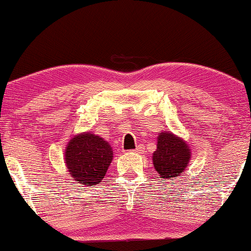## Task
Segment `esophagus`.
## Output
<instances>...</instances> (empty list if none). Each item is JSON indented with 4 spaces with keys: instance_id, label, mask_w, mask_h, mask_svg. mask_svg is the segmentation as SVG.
Segmentation results:
<instances>
[{
    "instance_id": "obj_1",
    "label": "esophagus",
    "mask_w": 251,
    "mask_h": 251,
    "mask_svg": "<svg viewBox=\"0 0 251 251\" xmlns=\"http://www.w3.org/2000/svg\"><path fill=\"white\" fill-rule=\"evenodd\" d=\"M140 151H142V147H136V149L135 150H133V152H136V153H139L140 152Z\"/></svg>"
}]
</instances>
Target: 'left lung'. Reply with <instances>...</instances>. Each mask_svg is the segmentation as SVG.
<instances>
[{
    "label": "left lung",
    "mask_w": 251,
    "mask_h": 251,
    "mask_svg": "<svg viewBox=\"0 0 251 251\" xmlns=\"http://www.w3.org/2000/svg\"><path fill=\"white\" fill-rule=\"evenodd\" d=\"M190 145L170 131L157 135L156 150L153 153V166L160 178L170 179L183 175L191 161Z\"/></svg>",
    "instance_id": "1"
}]
</instances>
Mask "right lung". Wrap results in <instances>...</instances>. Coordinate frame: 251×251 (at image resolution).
<instances>
[{
	"mask_svg": "<svg viewBox=\"0 0 251 251\" xmlns=\"http://www.w3.org/2000/svg\"><path fill=\"white\" fill-rule=\"evenodd\" d=\"M113 149L100 136L88 132L75 135L65 149V164L72 179L82 185H97L113 160Z\"/></svg>",
	"mask_w": 251,
	"mask_h": 251,
	"instance_id": "right-lung-1",
	"label": "right lung"
}]
</instances>
